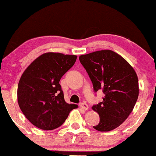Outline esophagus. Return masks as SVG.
<instances>
[{
	"label": "esophagus",
	"mask_w": 156,
	"mask_h": 156,
	"mask_svg": "<svg viewBox=\"0 0 156 156\" xmlns=\"http://www.w3.org/2000/svg\"><path fill=\"white\" fill-rule=\"evenodd\" d=\"M80 106L81 108H83V109H84V110H87L89 108L88 105H87V104L85 103V102H82V103L80 104Z\"/></svg>",
	"instance_id": "obj_1"
}]
</instances>
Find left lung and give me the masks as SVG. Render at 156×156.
Here are the masks:
<instances>
[{
	"mask_svg": "<svg viewBox=\"0 0 156 156\" xmlns=\"http://www.w3.org/2000/svg\"><path fill=\"white\" fill-rule=\"evenodd\" d=\"M80 61L92 82L94 90H102L103 101L91 108L100 122L93 126L99 131H110L124 122L133 111L139 93L137 74L126 59L110 50L80 56Z\"/></svg>",
	"mask_w": 156,
	"mask_h": 156,
	"instance_id": "obj_1",
	"label": "left lung"
}]
</instances>
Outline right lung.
<instances>
[{
    "label": "right lung",
    "instance_id": "right-lung-1",
    "mask_svg": "<svg viewBox=\"0 0 156 156\" xmlns=\"http://www.w3.org/2000/svg\"><path fill=\"white\" fill-rule=\"evenodd\" d=\"M76 57L59 52L44 53L23 73L18 87V105L35 126L45 131L57 129L78 106L65 101L59 83Z\"/></svg>",
    "mask_w": 156,
    "mask_h": 156
}]
</instances>
